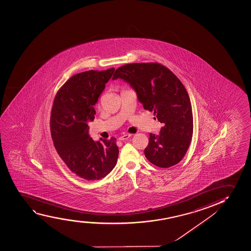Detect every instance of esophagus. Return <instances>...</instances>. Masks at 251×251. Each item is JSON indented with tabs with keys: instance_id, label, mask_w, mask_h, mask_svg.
Wrapping results in <instances>:
<instances>
[{
	"instance_id": "esophagus-1",
	"label": "esophagus",
	"mask_w": 251,
	"mask_h": 251,
	"mask_svg": "<svg viewBox=\"0 0 251 251\" xmlns=\"http://www.w3.org/2000/svg\"><path fill=\"white\" fill-rule=\"evenodd\" d=\"M130 137H131V134H129V133L124 134V135L119 137V140H126V139H129Z\"/></svg>"
}]
</instances>
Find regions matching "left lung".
Returning a JSON list of instances; mask_svg holds the SVG:
<instances>
[{"instance_id":"8db88e82","label":"left lung","mask_w":251,"mask_h":251,"mask_svg":"<svg viewBox=\"0 0 251 251\" xmlns=\"http://www.w3.org/2000/svg\"><path fill=\"white\" fill-rule=\"evenodd\" d=\"M133 87L144 108L154 112L164 124L159 135L150 133L145 155L152 164L168 168L177 164L193 136V113L189 96L179 78L157 62L130 63L115 71Z\"/></svg>"}]
</instances>
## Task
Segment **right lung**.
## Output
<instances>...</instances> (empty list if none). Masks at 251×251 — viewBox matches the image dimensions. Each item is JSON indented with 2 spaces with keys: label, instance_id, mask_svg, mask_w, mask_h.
Here are the masks:
<instances>
[{
  "label": "right lung",
  "instance_id": "right-lung-1",
  "mask_svg": "<svg viewBox=\"0 0 251 251\" xmlns=\"http://www.w3.org/2000/svg\"><path fill=\"white\" fill-rule=\"evenodd\" d=\"M115 68L74 75L59 89L50 112V133L59 156L81 178L93 181L106 176L117 164L116 139L95 142L88 123L95 119L94 105Z\"/></svg>",
  "mask_w": 251,
  "mask_h": 251
}]
</instances>
